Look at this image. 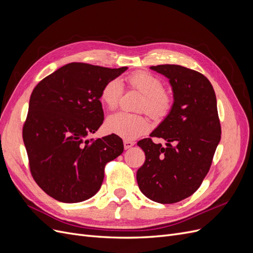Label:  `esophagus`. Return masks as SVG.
Returning <instances> with one entry per match:
<instances>
[{
	"label": "esophagus",
	"mask_w": 253,
	"mask_h": 253,
	"mask_svg": "<svg viewBox=\"0 0 253 253\" xmlns=\"http://www.w3.org/2000/svg\"><path fill=\"white\" fill-rule=\"evenodd\" d=\"M134 144H135V142H134V141H131V140H125V141H124V145H125V149H126V150H127V149H129V148H132Z\"/></svg>",
	"instance_id": "34e87169"
}]
</instances>
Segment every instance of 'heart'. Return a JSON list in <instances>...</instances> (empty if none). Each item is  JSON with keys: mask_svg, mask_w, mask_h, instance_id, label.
<instances>
[{"mask_svg": "<svg viewBox=\"0 0 253 253\" xmlns=\"http://www.w3.org/2000/svg\"><path fill=\"white\" fill-rule=\"evenodd\" d=\"M126 80L129 87L142 94L137 110L147 112L154 119H162L170 113L173 97L169 90L163 87V81L157 76L139 71L129 75ZM122 91L124 86L118 79L110 80L104 84L101 90V101L110 110L116 109ZM106 127L109 132L122 138L135 139L149 131L150 121L142 114L117 113L109 117Z\"/></svg>", "mask_w": 253, "mask_h": 253, "instance_id": "heart-1", "label": "heart"}]
</instances>
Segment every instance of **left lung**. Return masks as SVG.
<instances>
[{"mask_svg": "<svg viewBox=\"0 0 253 253\" xmlns=\"http://www.w3.org/2000/svg\"><path fill=\"white\" fill-rule=\"evenodd\" d=\"M169 79L174 102L169 115L138 141L145 162L136 174L141 192L151 201L174 204L192 195L209 172L220 140L216 96L210 81L196 71L174 64L151 66Z\"/></svg>", "mask_w": 253, "mask_h": 253, "instance_id": "8db88e82", "label": "left lung"}]
</instances>
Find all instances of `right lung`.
Returning a JSON list of instances; mask_svg holds the SVG:
<instances>
[{
  "mask_svg": "<svg viewBox=\"0 0 253 253\" xmlns=\"http://www.w3.org/2000/svg\"><path fill=\"white\" fill-rule=\"evenodd\" d=\"M126 70L73 62L34 88L23 141L35 181L55 200L79 203L94 196L102 185L105 165L124 152L117 135L98 139H87V135L104 119V84Z\"/></svg>",
  "mask_w": 253,
  "mask_h": 253,
  "instance_id": "obj_1",
  "label": "right lung"
}]
</instances>
